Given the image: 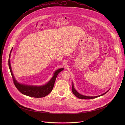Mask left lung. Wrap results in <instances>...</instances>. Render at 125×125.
Listing matches in <instances>:
<instances>
[{
	"label": "left lung",
	"mask_w": 125,
	"mask_h": 125,
	"mask_svg": "<svg viewBox=\"0 0 125 125\" xmlns=\"http://www.w3.org/2000/svg\"><path fill=\"white\" fill-rule=\"evenodd\" d=\"M110 90V89H109ZM109 90H108L107 92H106L105 93L101 94V95H98V96H85V95H82V94H79L76 90L75 88H74V83H73V84H72V91L73 92V93L78 98H80V99H93V98H96V97H99V96H102L104 94H106L107 93Z\"/></svg>",
	"instance_id": "8db88e82"
}]
</instances>
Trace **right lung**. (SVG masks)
I'll use <instances>...</instances> for the list:
<instances>
[{
  "mask_svg": "<svg viewBox=\"0 0 125 125\" xmlns=\"http://www.w3.org/2000/svg\"><path fill=\"white\" fill-rule=\"evenodd\" d=\"M12 50V48L11 49L9 57V58L11 56V52ZM8 65L10 72L13 80L14 83L16 88L18 89V90L20 93H21L22 94L25 95L35 98L43 97L48 95V94H49L52 91L53 86H54V84L58 74L64 70V68H62L56 70L50 80L44 85H31L19 83L15 79L12 71L10 58H9L8 60Z\"/></svg>",
  "mask_w": 125,
  "mask_h": 125,
  "instance_id": "obj_1",
  "label": "right lung"
}]
</instances>
